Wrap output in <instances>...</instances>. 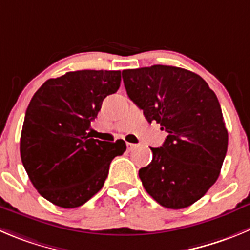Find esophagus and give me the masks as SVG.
Returning a JSON list of instances; mask_svg holds the SVG:
<instances>
[{
	"mask_svg": "<svg viewBox=\"0 0 250 250\" xmlns=\"http://www.w3.org/2000/svg\"><path fill=\"white\" fill-rule=\"evenodd\" d=\"M125 146H127V150H132V149H134L136 148V144H133V143H128L127 142V144H125Z\"/></svg>",
	"mask_w": 250,
	"mask_h": 250,
	"instance_id": "34e87169",
	"label": "esophagus"
}]
</instances>
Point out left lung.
<instances>
[{
    "label": "left lung",
    "mask_w": 250,
    "mask_h": 250,
    "mask_svg": "<svg viewBox=\"0 0 250 250\" xmlns=\"http://www.w3.org/2000/svg\"><path fill=\"white\" fill-rule=\"evenodd\" d=\"M127 95L167 133L153 160L139 170L146 192L167 208L200 200L220 176L228 132L216 93L188 70L167 65L122 71Z\"/></svg>",
    "instance_id": "left-lung-1"
}]
</instances>
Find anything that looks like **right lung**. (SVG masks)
<instances>
[{
  "mask_svg": "<svg viewBox=\"0 0 250 250\" xmlns=\"http://www.w3.org/2000/svg\"><path fill=\"white\" fill-rule=\"evenodd\" d=\"M121 71L79 70L49 79L34 93L21 133V159L44 199L75 208L96 195L114 157L125 151L122 139L90 137L104 97L117 92Z\"/></svg>",
  "mask_w": 250,
  "mask_h": 250,
  "instance_id": "1",
  "label": "right lung"
}]
</instances>
